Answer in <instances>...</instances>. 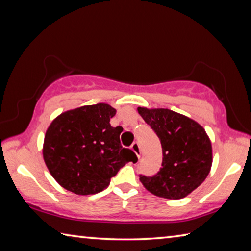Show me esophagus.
Returning <instances> with one entry per match:
<instances>
[{
	"mask_svg": "<svg viewBox=\"0 0 251 251\" xmlns=\"http://www.w3.org/2000/svg\"><path fill=\"white\" fill-rule=\"evenodd\" d=\"M130 150L135 152L136 156H137V157H138V159H139V157H141V148H139L138 143L134 142L133 144H131V146H130Z\"/></svg>",
	"mask_w": 251,
	"mask_h": 251,
	"instance_id": "obj_1",
	"label": "esophagus"
}]
</instances>
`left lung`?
Returning <instances> with one entry per match:
<instances>
[{
	"mask_svg": "<svg viewBox=\"0 0 251 251\" xmlns=\"http://www.w3.org/2000/svg\"><path fill=\"white\" fill-rule=\"evenodd\" d=\"M158 136L163 163L154 176L139 175L152 195L167 199L186 197L201 185L210 172L212 151L205 129L190 118L167 108H137Z\"/></svg>",
	"mask_w": 251,
	"mask_h": 251,
	"instance_id": "obj_1",
	"label": "left lung"
}]
</instances>
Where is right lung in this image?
<instances>
[{"mask_svg":"<svg viewBox=\"0 0 251 251\" xmlns=\"http://www.w3.org/2000/svg\"><path fill=\"white\" fill-rule=\"evenodd\" d=\"M116 109L100 103L62 113L46 130L43 157L63 188L93 195L107 188L110 178L137 157L121 145V126L112 127Z\"/></svg>","mask_w":251,"mask_h":251,"instance_id":"right-lung-1","label":"right lung"}]
</instances>
